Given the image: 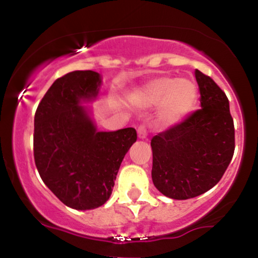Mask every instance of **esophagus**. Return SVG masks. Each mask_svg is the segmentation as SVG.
Segmentation results:
<instances>
[{"mask_svg": "<svg viewBox=\"0 0 258 258\" xmlns=\"http://www.w3.org/2000/svg\"><path fill=\"white\" fill-rule=\"evenodd\" d=\"M137 133H138V138L139 139H144L147 138V128L146 126H139L138 130H137Z\"/></svg>", "mask_w": 258, "mask_h": 258, "instance_id": "obj_1", "label": "esophagus"}]
</instances>
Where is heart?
<instances>
[{"instance_id":"1","label":"heart","mask_w":258,"mask_h":258,"mask_svg":"<svg viewBox=\"0 0 258 258\" xmlns=\"http://www.w3.org/2000/svg\"><path fill=\"white\" fill-rule=\"evenodd\" d=\"M198 98L197 85L191 80L161 76L149 81L133 96V102L141 106L160 104L158 120L170 125L188 114Z\"/></svg>"}]
</instances>
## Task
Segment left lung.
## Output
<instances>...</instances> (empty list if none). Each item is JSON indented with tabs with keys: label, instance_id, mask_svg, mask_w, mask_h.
<instances>
[{
	"label": "left lung",
	"instance_id": "1",
	"mask_svg": "<svg viewBox=\"0 0 258 258\" xmlns=\"http://www.w3.org/2000/svg\"><path fill=\"white\" fill-rule=\"evenodd\" d=\"M200 108L152 139L154 185L165 197L186 200L220 182L234 154V123L226 93L195 70Z\"/></svg>",
	"mask_w": 258,
	"mask_h": 258
}]
</instances>
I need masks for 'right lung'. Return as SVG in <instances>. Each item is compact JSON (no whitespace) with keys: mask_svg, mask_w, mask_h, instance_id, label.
Segmentation results:
<instances>
[{"mask_svg":"<svg viewBox=\"0 0 258 258\" xmlns=\"http://www.w3.org/2000/svg\"><path fill=\"white\" fill-rule=\"evenodd\" d=\"M102 76L76 70L44 94L35 114L34 158L43 183L67 206L92 210L110 198L126 153L137 141L132 127L98 131L90 103L98 98Z\"/></svg>","mask_w":258,"mask_h":258,"instance_id":"add662e5","label":"right lung"}]
</instances>
